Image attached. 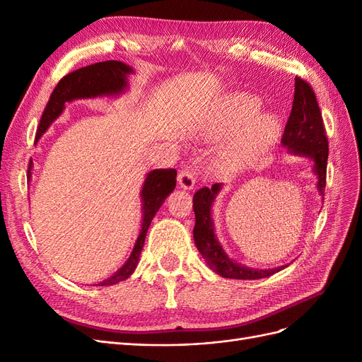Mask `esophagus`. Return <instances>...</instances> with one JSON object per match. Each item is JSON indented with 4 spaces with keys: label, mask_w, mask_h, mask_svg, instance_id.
<instances>
[{
    "label": "esophagus",
    "mask_w": 362,
    "mask_h": 362,
    "mask_svg": "<svg viewBox=\"0 0 362 362\" xmlns=\"http://www.w3.org/2000/svg\"><path fill=\"white\" fill-rule=\"evenodd\" d=\"M178 184L184 190H193L196 184V173L190 169L182 170L178 175Z\"/></svg>",
    "instance_id": "34e87169"
}]
</instances>
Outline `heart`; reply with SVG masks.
Wrapping results in <instances>:
<instances>
[{
  "label": "heart",
  "mask_w": 362,
  "mask_h": 362,
  "mask_svg": "<svg viewBox=\"0 0 362 362\" xmlns=\"http://www.w3.org/2000/svg\"><path fill=\"white\" fill-rule=\"evenodd\" d=\"M257 109L255 97L233 95L205 122L206 138H221L236 130L216 154V166L224 175H235L253 166L279 141V119L268 112L256 115Z\"/></svg>",
  "instance_id": "b5f03b06"
}]
</instances>
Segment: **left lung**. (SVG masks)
Instances as JSON below:
<instances>
[{"mask_svg": "<svg viewBox=\"0 0 362 362\" xmlns=\"http://www.w3.org/2000/svg\"><path fill=\"white\" fill-rule=\"evenodd\" d=\"M281 144L292 154L305 156L313 160V172L317 175V190L320 196L325 194L328 139L315 91L308 85V82L301 78H295L292 110L288 124L284 127ZM220 190L221 184L217 182L211 189L202 187L193 196V211L196 217L193 238L199 253L202 255L208 267L224 279L238 280H257L269 277L272 274L286 268H248L243 267L238 262H233L226 255L218 240L216 238L214 223L213 218H211V208H213L216 196Z\"/></svg>", "mask_w": 362, "mask_h": 362, "instance_id": "1", "label": "left lung"}]
</instances>
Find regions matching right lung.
<instances>
[{"mask_svg":"<svg viewBox=\"0 0 362 362\" xmlns=\"http://www.w3.org/2000/svg\"><path fill=\"white\" fill-rule=\"evenodd\" d=\"M133 73V69L121 61H102L88 67L74 70L62 78L55 90L52 91L49 102L40 118L39 129L35 133V139L39 141L49 126L61 115L67 102L76 98H94L102 95H118L127 88V74ZM33 161L28 165V178H31ZM177 185L175 169H154L146 175L141 197H142V229L136 240L134 248L124 264L112 277L98 283V286L117 284L129 279L138 267L139 256L145 244V236L151 220L157 214L158 208L163 205L165 199L173 192Z\"/></svg>","mask_w":362,"mask_h":362,"instance_id":"1","label":"right lung"}]
</instances>
